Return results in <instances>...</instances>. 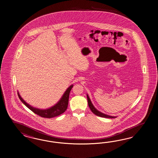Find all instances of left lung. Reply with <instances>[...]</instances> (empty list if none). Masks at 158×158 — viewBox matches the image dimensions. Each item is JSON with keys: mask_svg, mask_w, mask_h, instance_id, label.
<instances>
[{"mask_svg": "<svg viewBox=\"0 0 158 158\" xmlns=\"http://www.w3.org/2000/svg\"><path fill=\"white\" fill-rule=\"evenodd\" d=\"M87 101H88V105L90 108V109L91 110V112L94 114L95 115L100 117H102V118H115V116H110V115H105L104 114L101 112L100 111L96 110L95 107L93 106V104L91 103V100L89 98V97L87 94Z\"/></svg>", "mask_w": 158, "mask_h": 158, "instance_id": "8db88e82", "label": "left lung"}]
</instances>
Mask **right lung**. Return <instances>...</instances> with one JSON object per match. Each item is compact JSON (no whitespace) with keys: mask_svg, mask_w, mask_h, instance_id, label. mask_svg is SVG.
<instances>
[{"mask_svg":"<svg viewBox=\"0 0 158 158\" xmlns=\"http://www.w3.org/2000/svg\"><path fill=\"white\" fill-rule=\"evenodd\" d=\"M72 87L73 85H71L67 89V90L64 93L61 98L56 105H54L50 108H48L47 110H40V109L34 108L33 106L29 105L28 104H27L22 98V97L20 96L19 93H18V96L20 100L21 101V102L24 104V105L27 106L30 110H32L35 114L43 118H52L62 114L67 110L68 105L69 93L72 89Z\"/></svg>","mask_w":158,"mask_h":158,"instance_id":"right-lung-1","label":"right lung"}]
</instances>
